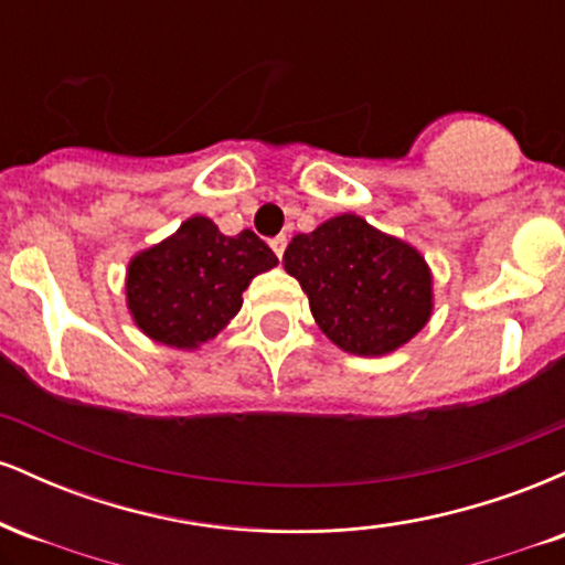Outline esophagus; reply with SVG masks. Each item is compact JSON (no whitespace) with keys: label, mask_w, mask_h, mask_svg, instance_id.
Instances as JSON below:
<instances>
[{"label":"esophagus","mask_w":565,"mask_h":565,"mask_svg":"<svg viewBox=\"0 0 565 565\" xmlns=\"http://www.w3.org/2000/svg\"><path fill=\"white\" fill-rule=\"evenodd\" d=\"M270 249H274L278 260H281L284 252H287V236H276V238H270Z\"/></svg>","instance_id":"obj_1"}]
</instances>
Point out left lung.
<instances>
[{"label":"left lung","mask_w":565,"mask_h":565,"mask_svg":"<svg viewBox=\"0 0 565 565\" xmlns=\"http://www.w3.org/2000/svg\"><path fill=\"white\" fill-rule=\"evenodd\" d=\"M284 270L300 281L321 332L345 353H393L433 316V274L417 246L353 212L297 233Z\"/></svg>","instance_id":"left-lung-1"}]
</instances>
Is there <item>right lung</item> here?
I'll list each match as a JSON object with an SVG mask.
<instances>
[{
	"label": "right lung",
	"instance_id": "1",
	"mask_svg": "<svg viewBox=\"0 0 565 565\" xmlns=\"http://www.w3.org/2000/svg\"><path fill=\"white\" fill-rule=\"evenodd\" d=\"M276 265L270 246L252 231L225 236L210 217L193 215L129 260L127 310L153 342L196 350L242 310L252 278Z\"/></svg>",
	"mask_w": 565,
	"mask_h": 565
}]
</instances>
